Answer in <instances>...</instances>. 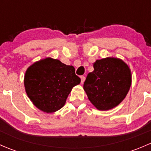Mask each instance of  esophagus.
<instances>
[{"label": "esophagus", "mask_w": 151, "mask_h": 151, "mask_svg": "<svg viewBox=\"0 0 151 151\" xmlns=\"http://www.w3.org/2000/svg\"><path fill=\"white\" fill-rule=\"evenodd\" d=\"M80 79H81V83H82V84H83V83H84V81H85V77H84V76H81V77H80Z\"/></svg>", "instance_id": "esophagus-1"}]
</instances>
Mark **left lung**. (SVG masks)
I'll return each mask as SVG.
<instances>
[{"label":"left lung","instance_id":"left-lung-1","mask_svg":"<svg viewBox=\"0 0 151 151\" xmlns=\"http://www.w3.org/2000/svg\"><path fill=\"white\" fill-rule=\"evenodd\" d=\"M93 68L87 76L83 89L97 109L109 110L126 98L132 85V72L123 60L113 57L96 60Z\"/></svg>","mask_w":151,"mask_h":151}]
</instances>
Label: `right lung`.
I'll list each match as a JSON object with an SVG mask.
<instances>
[{
    "label": "right lung",
    "mask_w": 151,
    "mask_h": 151,
    "mask_svg": "<svg viewBox=\"0 0 151 151\" xmlns=\"http://www.w3.org/2000/svg\"><path fill=\"white\" fill-rule=\"evenodd\" d=\"M81 82L73 66L46 58L27 68L24 77L25 92L33 105L52 113L61 109L72 88Z\"/></svg>",
    "instance_id": "1"
}]
</instances>
